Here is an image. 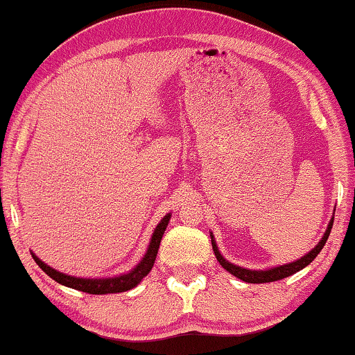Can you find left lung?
<instances>
[{"label":"left lung","instance_id":"left-lung-1","mask_svg":"<svg viewBox=\"0 0 355 355\" xmlns=\"http://www.w3.org/2000/svg\"><path fill=\"white\" fill-rule=\"evenodd\" d=\"M333 220H335V216H333L331 221L329 223V228H327L324 237H322V241L313 248V250L308 253V255H304L298 261H293V263L284 264V266H277V268L268 269V271H250V269L239 268V266H236V264H231L230 261H226L225 258L220 255L218 248H216V245H215L214 236H211V247H214L215 257H216V260H218V263L221 264V266H223L226 271H230L232 276H236L237 279L244 280V282H248V284L274 282V280H280V279H284V277L292 276V274H295V272H298L300 269H303V268L308 266V264L313 261L317 255H319L320 250L325 245L327 239H329V236H330V231H331V226H333Z\"/></svg>","mask_w":355,"mask_h":355}]
</instances>
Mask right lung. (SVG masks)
I'll list each match as a JSON object with an SVG mask.
<instances>
[{
	"label": "right lung",
	"mask_w": 355,
	"mask_h": 355,
	"mask_svg": "<svg viewBox=\"0 0 355 355\" xmlns=\"http://www.w3.org/2000/svg\"><path fill=\"white\" fill-rule=\"evenodd\" d=\"M168 220H171V214L164 216L161 220V223L157 225V228L155 230V234L151 237L150 247H148V252L144 260L140 261L139 266H137L134 271L123 274L119 277H113V279H79V277H71L67 276V274H62L55 269H52L51 266L42 263L38 257H33V260L36 261V264L44 271L47 276L52 277L55 282H59L65 287L75 288V290H81V292L91 293V295H107V293H119V292H125V290H130L137 287L141 282L148 272L151 271L153 264H155L157 250H159V244L162 239L164 231H166Z\"/></svg>",
	"instance_id": "1"
}]
</instances>
